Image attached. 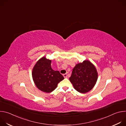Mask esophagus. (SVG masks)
Here are the masks:
<instances>
[{
  "mask_svg": "<svg viewBox=\"0 0 126 126\" xmlns=\"http://www.w3.org/2000/svg\"><path fill=\"white\" fill-rule=\"evenodd\" d=\"M63 76H64V78H67V74H63Z\"/></svg>",
  "mask_w": 126,
  "mask_h": 126,
  "instance_id": "obj_1",
  "label": "esophagus"
}]
</instances>
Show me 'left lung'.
Instances as JSON below:
<instances>
[{"instance_id":"8db88e82","label":"left lung","mask_w":126,"mask_h":126,"mask_svg":"<svg viewBox=\"0 0 126 126\" xmlns=\"http://www.w3.org/2000/svg\"><path fill=\"white\" fill-rule=\"evenodd\" d=\"M98 76L95 66L87 60L75 65L69 80L76 91L84 94L93 89L97 81Z\"/></svg>"}]
</instances>
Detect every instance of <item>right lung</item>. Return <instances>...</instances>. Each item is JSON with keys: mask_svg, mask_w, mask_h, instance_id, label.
Masks as SVG:
<instances>
[{"mask_svg": "<svg viewBox=\"0 0 126 126\" xmlns=\"http://www.w3.org/2000/svg\"><path fill=\"white\" fill-rule=\"evenodd\" d=\"M51 60L42 57L33 68V81L40 90L49 93L57 87L58 84L64 78L58 71L53 70L51 66Z\"/></svg>", "mask_w": 126, "mask_h": 126, "instance_id": "obj_1", "label": "right lung"}]
</instances>
